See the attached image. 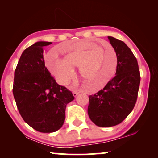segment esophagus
<instances>
[{
    "instance_id": "esophagus-1",
    "label": "esophagus",
    "mask_w": 158,
    "mask_h": 158,
    "mask_svg": "<svg viewBox=\"0 0 158 158\" xmlns=\"http://www.w3.org/2000/svg\"><path fill=\"white\" fill-rule=\"evenodd\" d=\"M79 92H77V91H74L73 93V95H74V97H77V95H78V94H79Z\"/></svg>"
}]
</instances>
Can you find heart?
<instances>
[{
  "label": "heart",
  "instance_id": "b5f03b06",
  "mask_svg": "<svg viewBox=\"0 0 158 158\" xmlns=\"http://www.w3.org/2000/svg\"><path fill=\"white\" fill-rule=\"evenodd\" d=\"M106 45L114 50L111 45ZM58 51L65 55L64 59L56 52H51L46 58V63L61 84H66L73 75V68L79 67L82 78L97 84L95 89L98 90L107 84L116 69V53L113 60L110 49H104L97 42L82 41Z\"/></svg>",
  "mask_w": 158,
  "mask_h": 158
}]
</instances>
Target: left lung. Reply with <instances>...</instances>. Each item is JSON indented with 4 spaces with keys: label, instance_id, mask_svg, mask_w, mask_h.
Returning <instances> with one entry per match:
<instances>
[{
    "label": "left lung",
    "instance_id": "left-lung-1",
    "mask_svg": "<svg viewBox=\"0 0 158 158\" xmlns=\"http://www.w3.org/2000/svg\"><path fill=\"white\" fill-rule=\"evenodd\" d=\"M117 57L116 76L102 90L89 96L88 114L99 127H111L124 121L137 102L140 84L137 60L126 44L108 36Z\"/></svg>",
    "mask_w": 158,
    "mask_h": 158
}]
</instances>
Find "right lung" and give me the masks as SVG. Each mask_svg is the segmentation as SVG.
<instances>
[{
    "instance_id": "right-lung-1",
    "label": "right lung",
    "mask_w": 158,
    "mask_h": 158,
    "mask_svg": "<svg viewBox=\"0 0 158 158\" xmlns=\"http://www.w3.org/2000/svg\"><path fill=\"white\" fill-rule=\"evenodd\" d=\"M37 42L26 49L15 71L13 95L18 110L26 123L38 132H53L63 126L65 108L74 97L58 85L45 67L43 47Z\"/></svg>"
}]
</instances>
